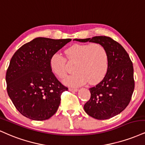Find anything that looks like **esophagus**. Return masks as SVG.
<instances>
[{
    "mask_svg": "<svg viewBox=\"0 0 145 145\" xmlns=\"http://www.w3.org/2000/svg\"><path fill=\"white\" fill-rule=\"evenodd\" d=\"M69 91H74V92H76V91H78V89H75V88H69Z\"/></svg>",
    "mask_w": 145,
    "mask_h": 145,
    "instance_id": "34e87169",
    "label": "esophagus"
}]
</instances>
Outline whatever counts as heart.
<instances>
[{"label":"heart","instance_id":"obj_1","mask_svg":"<svg viewBox=\"0 0 145 145\" xmlns=\"http://www.w3.org/2000/svg\"><path fill=\"white\" fill-rule=\"evenodd\" d=\"M70 62H76L72 75L64 80L68 86L79 87L87 81L94 84L105 76L108 70V56L106 49L98 43L75 44L65 50ZM52 71L60 79L67 73L66 59L59 53H55L50 59Z\"/></svg>","mask_w":145,"mask_h":145}]
</instances>
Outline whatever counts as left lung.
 Returning a JSON list of instances; mask_svg holds the SVG:
<instances>
[{"label": "left lung", "mask_w": 145, "mask_h": 145, "mask_svg": "<svg viewBox=\"0 0 145 145\" xmlns=\"http://www.w3.org/2000/svg\"><path fill=\"white\" fill-rule=\"evenodd\" d=\"M74 40L100 44L108 56L106 75L101 82L89 88L91 98L84 105L85 111L100 120L116 116L126 108L134 91V69L130 56L119 42L105 36Z\"/></svg>", "instance_id": "1"}]
</instances>
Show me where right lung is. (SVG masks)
I'll list each match as a JSON object with an SVG mask.
<instances>
[{
    "instance_id": "right-lung-1",
    "label": "right lung",
    "mask_w": 145,
    "mask_h": 145,
    "mask_svg": "<svg viewBox=\"0 0 145 145\" xmlns=\"http://www.w3.org/2000/svg\"><path fill=\"white\" fill-rule=\"evenodd\" d=\"M71 39L37 37L22 45L10 61L7 90L17 110L35 121L48 120L58 109L60 96L68 88L56 79L50 67L52 55Z\"/></svg>"
}]
</instances>
